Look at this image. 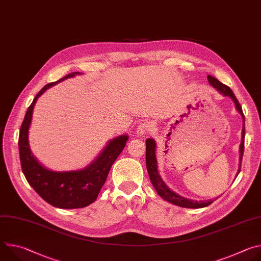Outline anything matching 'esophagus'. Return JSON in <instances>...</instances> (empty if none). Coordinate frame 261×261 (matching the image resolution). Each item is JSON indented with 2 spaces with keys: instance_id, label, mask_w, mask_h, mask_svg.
Masks as SVG:
<instances>
[{
  "instance_id": "1",
  "label": "esophagus",
  "mask_w": 261,
  "mask_h": 261,
  "mask_svg": "<svg viewBox=\"0 0 261 261\" xmlns=\"http://www.w3.org/2000/svg\"><path fill=\"white\" fill-rule=\"evenodd\" d=\"M152 130V125H151V123H148V122H141L139 125H138V127H137V129H136V134L139 136V137H141V136H144L146 133H148Z\"/></svg>"
}]
</instances>
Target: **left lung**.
<instances>
[{
	"instance_id": "left-lung-1",
	"label": "left lung",
	"mask_w": 261,
	"mask_h": 261,
	"mask_svg": "<svg viewBox=\"0 0 261 261\" xmlns=\"http://www.w3.org/2000/svg\"><path fill=\"white\" fill-rule=\"evenodd\" d=\"M207 81L210 83L211 86H213L219 93H221L223 96H226L232 99V101L236 104L237 110L241 114V116L243 117V121L245 124V117L243 114V109L241 104L239 103L237 97L234 96L233 92L231 91V89L227 86H225L224 84L220 83L217 79L207 75ZM244 138H245V126L243 127V131H242V142L240 145V153H241V157H240V168H239V172L241 170V164H242V158H243V154H244ZM145 162H146V169L148 172V175H150L151 181L153 184V186L155 187L157 193L165 200H167L168 202L181 206V207H188V208H200V207H204L210 205L212 202H214V200H216L217 198L211 199V200H206V201H197V200H193V199H188L181 197L180 195L176 194L175 192L171 191L167 186L165 185V182L163 181V179L161 178L159 172H158V165H157V159H156V142L154 139L152 138H147L145 140Z\"/></svg>"
}]
</instances>
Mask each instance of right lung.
Segmentation results:
<instances>
[{
  "label": "right lung",
  "instance_id": "right-lung-1",
  "mask_svg": "<svg viewBox=\"0 0 261 261\" xmlns=\"http://www.w3.org/2000/svg\"><path fill=\"white\" fill-rule=\"evenodd\" d=\"M77 74L81 72L70 73L60 81L50 83L41 89L27 110L18 138L21 169L28 182L40 197L59 208H81L93 203L106 180L111 165L122 153L128 140L127 135H120L111 139L97 159L81 170L53 171L43 167L33 156L28 136L37 99L50 87Z\"/></svg>",
  "mask_w": 261,
  "mask_h": 261
}]
</instances>
